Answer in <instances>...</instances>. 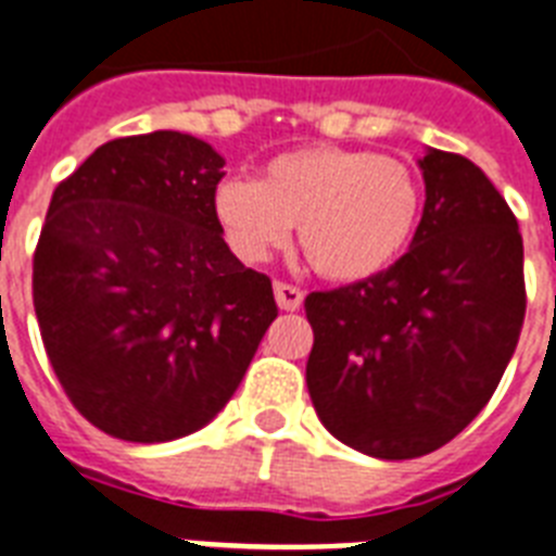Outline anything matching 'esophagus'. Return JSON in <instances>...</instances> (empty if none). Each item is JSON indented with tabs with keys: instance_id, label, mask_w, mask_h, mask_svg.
<instances>
[{
	"instance_id": "34e87169",
	"label": "esophagus",
	"mask_w": 556,
	"mask_h": 556,
	"mask_svg": "<svg viewBox=\"0 0 556 556\" xmlns=\"http://www.w3.org/2000/svg\"><path fill=\"white\" fill-rule=\"evenodd\" d=\"M275 301H278V306L287 312H295L301 309V304H304V292L298 287H292V283L287 281H275Z\"/></svg>"
}]
</instances>
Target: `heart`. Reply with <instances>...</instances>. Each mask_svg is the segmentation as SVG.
<instances>
[{"label":"heart","instance_id":"1","mask_svg":"<svg viewBox=\"0 0 556 556\" xmlns=\"http://www.w3.org/2000/svg\"><path fill=\"white\" fill-rule=\"evenodd\" d=\"M213 206L227 244L247 264L267 261L298 224L312 267L329 281L357 283L387 273L412 244L424 187L397 159L312 144L269 159L258 181H222Z\"/></svg>","mask_w":556,"mask_h":556}]
</instances>
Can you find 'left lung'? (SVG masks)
<instances>
[{"instance_id": "left-lung-1", "label": "left lung", "mask_w": 556, "mask_h": 556, "mask_svg": "<svg viewBox=\"0 0 556 556\" xmlns=\"http://www.w3.org/2000/svg\"><path fill=\"white\" fill-rule=\"evenodd\" d=\"M424 218L406 255L350 287L309 292L306 387L320 424L357 452L412 460L480 415L526 318L522 236L469 159L429 147Z\"/></svg>"}]
</instances>
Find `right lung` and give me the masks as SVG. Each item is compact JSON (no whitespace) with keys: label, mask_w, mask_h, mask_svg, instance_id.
Returning <instances> with one entry per match:
<instances>
[{"label":"right lung","mask_w":556,"mask_h":556,"mask_svg":"<svg viewBox=\"0 0 556 556\" xmlns=\"http://www.w3.org/2000/svg\"><path fill=\"white\" fill-rule=\"evenodd\" d=\"M224 159L176 130L113 139L53 190L34 255L41 341L102 432L167 443L227 406L278 315L229 252L213 195Z\"/></svg>","instance_id":"obj_1"}]
</instances>
